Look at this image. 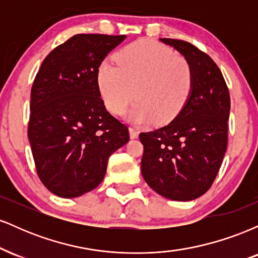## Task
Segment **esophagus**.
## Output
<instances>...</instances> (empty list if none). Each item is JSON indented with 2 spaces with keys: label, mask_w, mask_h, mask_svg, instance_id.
I'll use <instances>...</instances> for the list:
<instances>
[{
  "label": "esophagus",
  "mask_w": 258,
  "mask_h": 258,
  "mask_svg": "<svg viewBox=\"0 0 258 258\" xmlns=\"http://www.w3.org/2000/svg\"><path fill=\"white\" fill-rule=\"evenodd\" d=\"M139 136V132L137 131L136 128H133V127H130V137H131L132 139H136L138 138Z\"/></svg>",
  "instance_id": "esophagus-1"
}]
</instances>
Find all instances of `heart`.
<instances>
[{"mask_svg": "<svg viewBox=\"0 0 258 258\" xmlns=\"http://www.w3.org/2000/svg\"><path fill=\"white\" fill-rule=\"evenodd\" d=\"M117 65L102 61L97 84L109 111L120 115L133 98L130 117L143 123L172 121L183 110L194 87V74L185 58L149 40L136 41L115 54Z\"/></svg>", "mask_w": 258, "mask_h": 258, "instance_id": "heart-1", "label": "heart"}]
</instances>
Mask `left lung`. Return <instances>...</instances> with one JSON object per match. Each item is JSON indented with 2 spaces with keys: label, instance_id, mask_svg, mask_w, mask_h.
I'll return each mask as SVG.
<instances>
[{
  "label": "left lung",
  "instance_id": "obj_1",
  "mask_svg": "<svg viewBox=\"0 0 258 258\" xmlns=\"http://www.w3.org/2000/svg\"><path fill=\"white\" fill-rule=\"evenodd\" d=\"M160 40L189 61L194 87L183 110L167 126L139 135L144 147L142 176L162 197L190 201L209 190L226 154L229 91L206 53L182 40Z\"/></svg>",
  "mask_w": 258,
  "mask_h": 258
}]
</instances>
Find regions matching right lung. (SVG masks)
<instances>
[{"instance_id":"1","label":"right lung","mask_w":258,"mask_h":258,"mask_svg":"<svg viewBox=\"0 0 258 258\" xmlns=\"http://www.w3.org/2000/svg\"><path fill=\"white\" fill-rule=\"evenodd\" d=\"M126 35L79 34L44 58L31 87L28 137L38 177L60 198L99 185L108 159L130 141L105 109L97 72Z\"/></svg>"}]
</instances>
